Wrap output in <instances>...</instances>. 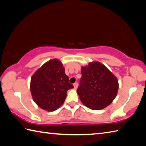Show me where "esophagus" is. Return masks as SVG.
Here are the masks:
<instances>
[{
    "label": "esophagus",
    "mask_w": 146,
    "mask_h": 146,
    "mask_svg": "<svg viewBox=\"0 0 146 146\" xmlns=\"http://www.w3.org/2000/svg\"><path fill=\"white\" fill-rule=\"evenodd\" d=\"M73 86H74V88L75 89H76L78 88V84L77 83V82H75V84H73Z\"/></svg>",
    "instance_id": "obj_1"
}]
</instances>
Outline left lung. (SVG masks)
Masks as SVG:
<instances>
[{"label":"left lung","instance_id":"obj_1","mask_svg":"<svg viewBox=\"0 0 146 146\" xmlns=\"http://www.w3.org/2000/svg\"><path fill=\"white\" fill-rule=\"evenodd\" d=\"M81 73L80 86L76 91L83 104L93 110H102L110 105L117 94V77L97 61L82 66Z\"/></svg>","mask_w":146,"mask_h":146}]
</instances>
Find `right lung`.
Instances as JSON below:
<instances>
[{
    "instance_id": "obj_1",
    "label": "right lung",
    "mask_w": 146,
    "mask_h": 146,
    "mask_svg": "<svg viewBox=\"0 0 146 146\" xmlns=\"http://www.w3.org/2000/svg\"><path fill=\"white\" fill-rule=\"evenodd\" d=\"M73 88L69 82L62 64L57 59L49 60L31 78L32 97L40 108L53 111L63 104L67 91Z\"/></svg>"
}]
</instances>
